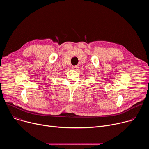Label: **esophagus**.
<instances>
[{
    "instance_id": "1",
    "label": "esophagus",
    "mask_w": 149,
    "mask_h": 149,
    "mask_svg": "<svg viewBox=\"0 0 149 149\" xmlns=\"http://www.w3.org/2000/svg\"><path fill=\"white\" fill-rule=\"evenodd\" d=\"M72 69L74 71H77L78 69V66H74V67H72Z\"/></svg>"
}]
</instances>
